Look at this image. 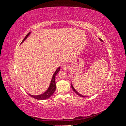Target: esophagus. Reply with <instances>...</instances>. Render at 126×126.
<instances>
[{
	"label": "esophagus",
	"mask_w": 126,
	"mask_h": 126,
	"mask_svg": "<svg viewBox=\"0 0 126 126\" xmlns=\"http://www.w3.org/2000/svg\"><path fill=\"white\" fill-rule=\"evenodd\" d=\"M68 68H69V66L67 64H64L62 66V69L63 70H67L68 69Z\"/></svg>",
	"instance_id": "obj_1"
}]
</instances>
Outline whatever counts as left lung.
<instances>
[{"label":"left lung","instance_id":"1","mask_svg":"<svg viewBox=\"0 0 126 126\" xmlns=\"http://www.w3.org/2000/svg\"><path fill=\"white\" fill-rule=\"evenodd\" d=\"M99 40H100V41H102V40L101 39H99ZM71 88H72V90H73L74 91H75V93L76 94H77L78 95V96H79L80 97H86L85 96H83V95L82 94H80L78 92H77V91H76V89L74 88V87H73V86H72V83H71Z\"/></svg>","mask_w":126,"mask_h":126}]
</instances>
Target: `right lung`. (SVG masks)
Masks as SVG:
<instances>
[{"label": "right lung", "mask_w": 126, "mask_h": 126, "mask_svg": "<svg viewBox=\"0 0 126 126\" xmlns=\"http://www.w3.org/2000/svg\"><path fill=\"white\" fill-rule=\"evenodd\" d=\"M30 33L31 32H29L27 35H26V36L25 37V38L24 39V40L22 41L21 43L22 44L23 42L27 38V37L30 35ZM60 67H59L58 68H57L56 69V70L55 71V72H54V74H53L52 77L51 79V80L50 83V85H49L48 88L47 89V90L45 91V93H44L43 94H41L39 95H32V94H28L30 96H31L32 97L36 99L37 100H45V99H47L49 98V97H50V96H51L54 93L55 91L56 90V82H55V77L56 75L58 73V72L60 71Z\"/></svg>", "instance_id": "right-lung-1"}]
</instances>
